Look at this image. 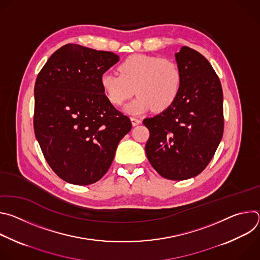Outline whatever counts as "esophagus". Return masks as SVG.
<instances>
[{
	"label": "esophagus",
	"mask_w": 260,
	"mask_h": 260,
	"mask_svg": "<svg viewBox=\"0 0 260 260\" xmlns=\"http://www.w3.org/2000/svg\"><path fill=\"white\" fill-rule=\"evenodd\" d=\"M131 121H132L133 126H136V125H138V124L141 123V120L138 119V118H136V117H131Z\"/></svg>",
	"instance_id": "esophagus-1"
}]
</instances>
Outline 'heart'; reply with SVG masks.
<instances>
[{"label": "heart", "instance_id": "heart-1", "mask_svg": "<svg viewBox=\"0 0 260 260\" xmlns=\"http://www.w3.org/2000/svg\"><path fill=\"white\" fill-rule=\"evenodd\" d=\"M117 70L118 74L104 72L100 83L114 106H121L135 91L138 93L125 108L128 113L141 114L151 108L161 112L175 103L180 93L182 74L173 59L132 54L119 63Z\"/></svg>", "mask_w": 260, "mask_h": 260}]
</instances>
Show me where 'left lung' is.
<instances>
[{
  "instance_id": "obj_1",
  "label": "left lung",
  "mask_w": 260,
  "mask_h": 260,
  "mask_svg": "<svg viewBox=\"0 0 260 260\" xmlns=\"http://www.w3.org/2000/svg\"><path fill=\"white\" fill-rule=\"evenodd\" d=\"M175 57L182 74L181 90L170 108L143 120L150 132L145 151L160 176L186 180L206 169L222 139L223 92L200 52L183 46Z\"/></svg>"
}]
</instances>
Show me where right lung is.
<instances>
[{
  "label": "right lung",
  "instance_id": "right-lung-1",
  "mask_svg": "<svg viewBox=\"0 0 260 260\" xmlns=\"http://www.w3.org/2000/svg\"><path fill=\"white\" fill-rule=\"evenodd\" d=\"M118 60L113 52L67 44L37 77L35 136L50 168L68 183L99 181L132 129L129 118L110 103L100 83Z\"/></svg>",
  "mask_w": 260,
  "mask_h": 260
}]
</instances>
